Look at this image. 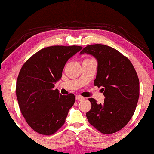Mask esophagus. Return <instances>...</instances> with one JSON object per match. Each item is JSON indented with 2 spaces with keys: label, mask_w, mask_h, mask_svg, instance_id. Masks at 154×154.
<instances>
[{
  "label": "esophagus",
  "mask_w": 154,
  "mask_h": 154,
  "mask_svg": "<svg viewBox=\"0 0 154 154\" xmlns=\"http://www.w3.org/2000/svg\"><path fill=\"white\" fill-rule=\"evenodd\" d=\"M76 99L77 100H79V101H81V100H83L85 99V97H82V96H81V95H76Z\"/></svg>",
  "instance_id": "obj_1"
}]
</instances>
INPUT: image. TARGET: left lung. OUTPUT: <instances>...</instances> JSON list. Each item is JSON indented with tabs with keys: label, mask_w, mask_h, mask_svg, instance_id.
<instances>
[{
	"label": "left lung",
	"mask_w": 154,
	"mask_h": 154,
	"mask_svg": "<svg viewBox=\"0 0 154 154\" xmlns=\"http://www.w3.org/2000/svg\"><path fill=\"white\" fill-rule=\"evenodd\" d=\"M85 53L97 59L94 85L103 88L105 97L102 104L89 98L92 107L86 116L89 123L102 133H116L127 125L136 110L140 89L136 69L126 57L104 44L87 46L79 54Z\"/></svg>",
	"instance_id": "obj_1"
}]
</instances>
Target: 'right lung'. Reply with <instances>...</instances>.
<instances>
[{"label":"right lung","instance_id":"1","mask_svg":"<svg viewBox=\"0 0 154 154\" xmlns=\"http://www.w3.org/2000/svg\"><path fill=\"white\" fill-rule=\"evenodd\" d=\"M79 46H51L39 50L22 66L16 82V97L26 123L36 132L49 136L65 123L75 95L54 90L64 65L80 51Z\"/></svg>","mask_w":154,"mask_h":154}]
</instances>
